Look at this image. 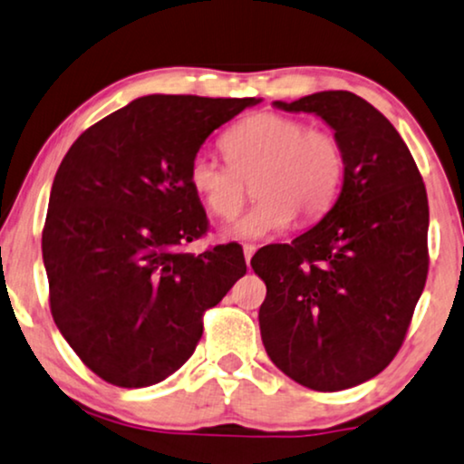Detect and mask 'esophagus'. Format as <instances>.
Wrapping results in <instances>:
<instances>
[{"label":"esophagus","instance_id":"obj_1","mask_svg":"<svg viewBox=\"0 0 464 464\" xmlns=\"http://www.w3.org/2000/svg\"><path fill=\"white\" fill-rule=\"evenodd\" d=\"M255 252H256V246H252V244H246V246H244L246 265H250V258H252V255H255Z\"/></svg>","mask_w":464,"mask_h":464}]
</instances>
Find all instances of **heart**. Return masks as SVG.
<instances>
[{
    "mask_svg": "<svg viewBox=\"0 0 464 464\" xmlns=\"http://www.w3.org/2000/svg\"><path fill=\"white\" fill-rule=\"evenodd\" d=\"M228 165L199 150L188 163V184L209 212L233 218L252 180L256 203L225 228L227 237L263 239L307 222L331 208L343 178V150L324 129H310L296 116L258 112L222 135Z\"/></svg>",
    "mask_w": 464,
    "mask_h": 464,
    "instance_id": "obj_1",
    "label": "heart"
}]
</instances>
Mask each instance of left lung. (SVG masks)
I'll return each mask as SVG.
<instances>
[{
    "label": "left lung",
    "instance_id": "obj_1",
    "mask_svg": "<svg viewBox=\"0 0 464 464\" xmlns=\"http://www.w3.org/2000/svg\"><path fill=\"white\" fill-rule=\"evenodd\" d=\"M323 119L343 150V184L324 218L252 269L267 286L258 324L274 365L335 392L372 380L403 343L429 274V199L397 129L350 91L274 102Z\"/></svg>",
    "mask_w": 464,
    "mask_h": 464
}]
</instances>
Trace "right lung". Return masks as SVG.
I'll list each match as a JSON object with an SVG mask.
<instances>
[{
  "label": "right lung",
  "instance_id": "obj_1",
  "mask_svg": "<svg viewBox=\"0 0 464 464\" xmlns=\"http://www.w3.org/2000/svg\"><path fill=\"white\" fill-rule=\"evenodd\" d=\"M261 99L146 95L86 129L54 176L42 256L54 324L99 378L163 382L188 361L203 314L246 274L208 231L188 163L208 135Z\"/></svg>",
  "mask_w": 464,
  "mask_h": 464
}]
</instances>
